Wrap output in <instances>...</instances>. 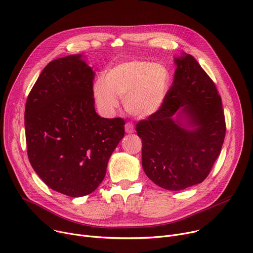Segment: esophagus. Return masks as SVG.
I'll use <instances>...</instances> for the list:
<instances>
[{"instance_id":"34e87169","label":"esophagus","mask_w":253,"mask_h":253,"mask_svg":"<svg viewBox=\"0 0 253 253\" xmlns=\"http://www.w3.org/2000/svg\"><path fill=\"white\" fill-rule=\"evenodd\" d=\"M125 128H126V133H132L134 132V126L131 123H126V126H125Z\"/></svg>"}]
</instances>
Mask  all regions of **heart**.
I'll return each mask as SVG.
<instances>
[{"instance_id": "obj_1", "label": "heart", "mask_w": 253, "mask_h": 253, "mask_svg": "<svg viewBox=\"0 0 253 253\" xmlns=\"http://www.w3.org/2000/svg\"><path fill=\"white\" fill-rule=\"evenodd\" d=\"M168 70L149 61H130L107 71L104 80L93 84V95L98 105L111 111L124 98L126 110L138 118H148L162 106L168 91Z\"/></svg>"}]
</instances>
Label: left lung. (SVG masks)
<instances>
[{"label": "left lung", "mask_w": 253, "mask_h": 253, "mask_svg": "<svg viewBox=\"0 0 253 253\" xmlns=\"http://www.w3.org/2000/svg\"><path fill=\"white\" fill-rule=\"evenodd\" d=\"M174 80L160 109L141 121L146 175L162 188L182 190L203 182L221 153L226 133L222 99L194 57H174Z\"/></svg>", "instance_id": "obj_1"}]
</instances>
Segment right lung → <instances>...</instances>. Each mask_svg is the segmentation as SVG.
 <instances>
[{"label":"right lung","mask_w":253,"mask_h":253,"mask_svg":"<svg viewBox=\"0 0 253 253\" xmlns=\"http://www.w3.org/2000/svg\"><path fill=\"white\" fill-rule=\"evenodd\" d=\"M94 74L82 54L56 59L38 77L25 106L32 168L48 187L72 198L98 187L125 135L123 119L95 111Z\"/></svg>","instance_id":"right-lung-1"}]
</instances>
